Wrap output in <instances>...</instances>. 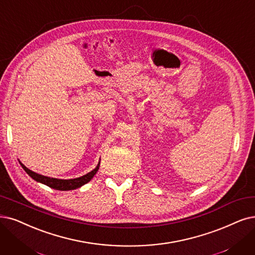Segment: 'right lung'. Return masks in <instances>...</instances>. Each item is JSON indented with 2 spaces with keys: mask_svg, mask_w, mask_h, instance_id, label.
<instances>
[{
  "mask_svg": "<svg viewBox=\"0 0 255 255\" xmlns=\"http://www.w3.org/2000/svg\"><path fill=\"white\" fill-rule=\"evenodd\" d=\"M19 164L24 168V170L27 172V174L31 177L33 180L43 183V184L56 189V190H72V189H76L80 186L85 185L86 183H88L91 179L94 177V175L97 172V170L99 169V164L96 166V168H94L92 171H90L89 174L79 177L76 179H70V180H62V179H56V178H50V177H46V176H42L39 174H36V172L30 170L29 168H27L23 163L19 162Z\"/></svg>",
  "mask_w": 255,
  "mask_h": 255,
  "instance_id": "right-lung-1",
  "label": "right lung"
}]
</instances>
